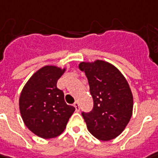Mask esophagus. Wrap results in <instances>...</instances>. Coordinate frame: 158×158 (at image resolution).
<instances>
[{"instance_id":"esophagus-1","label":"esophagus","mask_w":158,"mask_h":158,"mask_svg":"<svg viewBox=\"0 0 158 158\" xmlns=\"http://www.w3.org/2000/svg\"><path fill=\"white\" fill-rule=\"evenodd\" d=\"M73 106H74V107H75V110H76V112H79V109H80V108H79V103H78V102H75Z\"/></svg>"}]
</instances>
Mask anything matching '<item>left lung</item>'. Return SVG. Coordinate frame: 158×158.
Returning a JSON list of instances; mask_svg holds the SVG:
<instances>
[{
    "label": "left lung",
    "mask_w": 158,
    "mask_h": 158,
    "mask_svg": "<svg viewBox=\"0 0 158 158\" xmlns=\"http://www.w3.org/2000/svg\"><path fill=\"white\" fill-rule=\"evenodd\" d=\"M79 69L88 80L94 109L82 113L90 133L110 141L123 133L133 114V94L123 74L110 63L96 59L80 62Z\"/></svg>",
    "instance_id": "1"
}]
</instances>
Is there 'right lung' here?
Masks as SVG:
<instances>
[{"label":"right lung","instance_id":"obj_1","mask_svg":"<svg viewBox=\"0 0 158 158\" xmlns=\"http://www.w3.org/2000/svg\"><path fill=\"white\" fill-rule=\"evenodd\" d=\"M66 67L44 65L30 77L19 98L21 116L35 135L44 139L55 138L66 128L69 118L75 111L64 101V93L57 82Z\"/></svg>","mask_w":158,"mask_h":158}]
</instances>
